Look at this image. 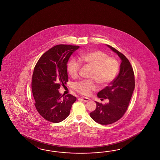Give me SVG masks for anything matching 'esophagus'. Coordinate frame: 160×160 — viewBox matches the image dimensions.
I'll use <instances>...</instances> for the list:
<instances>
[{
	"instance_id": "34e87169",
	"label": "esophagus",
	"mask_w": 160,
	"mask_h": 160,
	"mask_svg": "<svg viewBox=\"0 0 160 160\" xmlns=\"http://www.w3.org/2000/svg\"><path fill=\"white\" fill-rule=\"evenodd\" d=\"M82 101H84V102H88L90 99L88 98H87V97H81Z\"/></svg>"
}]
</instances>
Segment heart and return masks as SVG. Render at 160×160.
Instances as JSON below:
<instances>
[{
  "mask_svg": "<svg viewBox=\"0 0 160 160\" xmlns=\"http://www.w3.org/2000/svg\"><path fill=\"white\" fill-rule=\"evenodd\" d=\"M79 60L92 68L90 77L94 78L81 80L74 85L75 91L83 95H90L92 92L98 89L95 80L101 85H108L115 79L119 72L118 61L116 58L109 57L108 55L102 51L84 53L79 57ZM81 66V62L77 59L72 58L70 59L68 63V71L72 78L78 77Z\"/></svg>",
  "mask_w": 160,
  "mask_h": 160,
  "instance_id": "heart-1",
  "label": "heart"
}]
</instances>
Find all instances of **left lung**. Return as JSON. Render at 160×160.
Returning <instances> with one entry per match:
<instances>
[{
	"mask_svg": "<svg viewBox=\"0 0 160 160\" xmlns=\"http://www.w3.org/2000/svg\"><path fill=\"white\" fill-rule=\"evenodd\" d=\"M116 52L122 60L119 74L109 86L98 92V98L109 99L107 104L102 105L95 102L97 108L90 113V116L96 122L101 125H109L121 119L128 109L130 101L135 88V79L133 68L128 59L124 55L107 45Z\"/></svg>",
	"mask_w": 160,
	"mask_h": 160,
	"instance_id": "obj_1",
	"label": "left lung"
}]
</instances>
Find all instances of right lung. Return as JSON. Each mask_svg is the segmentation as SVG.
Returning <instances> with one entry per match:
<instances>
[{
    "mask_svg": "<svg viewBox=\"0 0 160 160\" xmlns=\"http://www.w3.org/2000/svg\"><path fill=\"white\" fill-rule=\"evenodd\" d=\"M79 46L58 44L44 52L35 66L32 77L34 105L43 118L58 123L70 114L77 100L72 94L62 95L58 90L68 82L67 63Z\"/></svg>",
    "mask_w": 160,
    "mask_h": 160,
    "instance_id": "add662e5",
    "label": "right lung"
}]
</instances>
